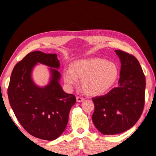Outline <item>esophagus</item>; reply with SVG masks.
Returning a JSON list of instances; mask_svg holds the SVG:
<instances>
[{"label":"esophagus","instance_id":"1","mask_svg":"<svg viewBox=\"0 0 156 156\" xmlns=\"http://www.w3.org/2000/svg\"><path fill=\"white\" fill-rule=\"evenodd\" d=\"M84 100V99L83 98H82V97H80V96H77V97H76V100H77L78 102H83Z\"/></svg>","mask_w":156,"mask_h":156}]
</instances>
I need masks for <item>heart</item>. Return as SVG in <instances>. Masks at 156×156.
<instances>
[{"label": "heart", "instance_id": "heart-1", "mask_svg": "<svg viewBox=\"0 0 156 156\" xmlns=\"http://www.w3.org/2000/svg\"><path fill=\"white\" fill-rule=\"evenodd\" d=\"M119 71L115 64L102 58L76 60L72 69H67L63 73L64 81L67 86H77L78 78L84 91L92 96L103 95L114 85Z\"/></svg>", "mask_w": 156, "mask_h": 156}]
</instances>
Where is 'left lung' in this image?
I'll return each instance as SVG.
<instances>
[{
  "label": "left lung",
  "instance_id": "obj_1",
  "mask_svg": "<svg viewBox=\"0 0 156 156\" xmlns=\"http://www.w3.org/2000/svg\"><path fill=\"white\" fill-rule=\"evenodd\" d=\"M115 52L121 67L117 87L105 96L92 98V120L104 135H114L131 128L140 117L144 105L145 76L138 60L121 50Z\"/></svg>",
  "mask_w": 156,
  "mask_h": 156
}]
</instances>
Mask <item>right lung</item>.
Masks as SVG:
<instances>
[{"mask_svg": "<svg viewBox=\"0 0 156 156\" xmlns=\"http://www.w3.org/2000/svg\"><path fill=\"white\" fill-rule=\"evenodd\" d=\"M38 63L50 67L49 83L43 87L32 78ZM59 69L57 54L31 52L15 65L7 90L10 106L20 125L31 136L45 140H54L62 133L76 102L74 95L63 91Z\"/></svg>", "mask_w": 156, "mask_h": 156, "instance_id": "obj_1", "label": "right lung"}]
</instances>
